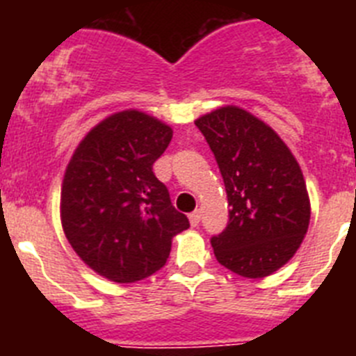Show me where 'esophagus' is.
<instances>
[{
  "mask_svg": "<svg viewBox=\"0 0 356 356\" xmlns=\"http://www.w3.org/2000/svg\"><path fill=\"white\" fill-rule=\"evenodd\" d=\"M200 219H201V210H194V212L188 216V221H191V225L193 226L200 225Z\"/></svg>",
  "mask_w": 356,
  "mask_h": 356,
  "instance_id": "esophagus-1",
  "label": "esophagus"
}]
</instances>
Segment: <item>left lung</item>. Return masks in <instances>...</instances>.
<instances>
[{
  "mask_svg": "<svg viewBox=\"0 0 356 356\" xmlns=\"http://www.w3.org/2000/svg\"><path fill=\"white\" fill-rule=\"evenodd\" d=\"M217 160L229 207L222 234L212 237L217 262L244 278H264L300 250L310 222L303 172L287 144L241 106L194 121Z\"/></svg>",
  "mask_w": 356,
  "mask_h": 356,
  "instance_id": "left-lung-1",
  "label": "left lung"
}]
</instances>
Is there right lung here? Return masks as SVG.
<instances>
[{
  "mask_svg": "<svg viewBox=\"0 0 356 356\" xmlns=\"http://www.w3.org/2000/svg\"><path fill=\"white\" fill-rule=\"evenodd\" d=\"M171 139L160 119L122 110L85 135L65 168L64 234L85 266L110 282L134 284L159 271L172 237L188 228L153 172Z\"/></svg>",
  "mask_w": 356,
  "mask_h": 356,
  "instance_id": "obj_1",
  "label": "right lung"
}]
</instances>
